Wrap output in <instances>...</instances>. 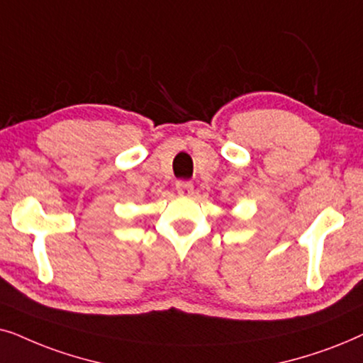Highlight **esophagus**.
I'll return each instance as SVG.
<instances>
[{
	"label": "esophagus",
	"mask_w": 363,
	"mask_h": 363,
	"mask_svg": "<svg viewBox=\"0 0 363 363\" xmlns=\"http://www.w3.org/2000/svg\"><path fill=\"white\" fill-rule=\"evenodd\" d=\"M192 189H194V184H192L191 181H177L176 182V191L181 196L192 194Z\"/></svg>",
	"instance_id": "esophagus-1"
}]
</instances>
